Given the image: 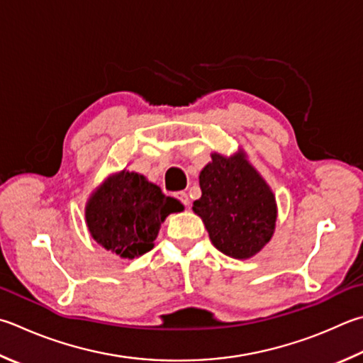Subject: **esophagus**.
Listing matches in <instances>:
<instances>
[{
	"mask_svg": "<svg viewBox=\"0 0 363 363\" xmlns=\"http://www.w3.org/2000/svg\"><path fill=\"white\" fill-rule=\"evenodd\" d=\"M176 199L179 200L184 204V206H189V204H190V199H189V195L186 192H177Z\"/></svg>",
	"mask_w": 363,
	"mask_h": 363,
	"instance_id": "obj_1",
	"label": "esophagus"
}]
</instances>
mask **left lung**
Listing matches in <instances>:
<instances>
[{
    "label": "left lung",
    "instance_id": "left-lung-1",
    "mask_svg": "<svg viewBox=\"0 0 363 363\" xmlns=\"http://www.w3.org/2000/svg\"><path fill=\"white\" fill-rule=\"evenodd\" d=\"M201 199L194 211L206 227L213 245L233 259H249L274 232V195L241 154L213 162L200 173Z\"/></svg>",
    "mask_w": 363,
    "mask_h": 363
}]
</instances>
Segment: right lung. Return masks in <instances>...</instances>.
<instances>
[{
	"instance_id": "obj_1",
	"label": "right lung",
	"mask_w": 363,
	"mask_h": 363,
	"mask_svg": "<svg viewBox=\"0 0 363 363\" xmlns=\"http://www.w3.org/2000/svg\"><path fill=\"white\" fill-rule=\"evenodd\" d=\"M182 204L164 195L146 177L122 171L91 195L85 217L94 240L123 259L154 247L160 223Z\"/></svg>"
}]
</instances>
